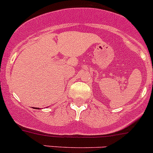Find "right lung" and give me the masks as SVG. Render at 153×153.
<instances>
[{
  "instance_id": "right-lung-1",
  "label": "right lung",
  "mask_w": 153,
  "mask_h": 153,
  "mask_svg": "<svg viewBox=\"0 0 153 153\" xmlns=\"http://www.w3.org/2000/svg\"><path fill=\"white\" fill-rule=\"evenodd\" d=\"M34 109H37V110H39V108H37V107H34Z\"/></svg>"
}]
</instances>
